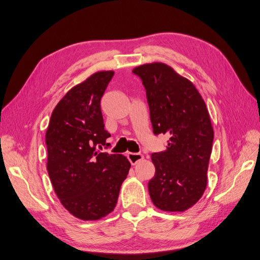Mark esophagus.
<instances>
[{
	"label": "esophagus",
	"instance_id": "1",
	"mask_svg": "<svg viewBox=\"0 0 260 260\" xmlns=\"http://www.w3.org/2000/svg\"><path fill=\"white\" fill-rule=\"evenodd\" d=\"M127 158H128V161L131 162V164L135 165L136 163H138L139 161L142 160V158H144V155L140 154V153H133V152H129V153H127Z\"/></svg>",
	"mask_w": 260,
	"mask_h": 260
}]
</instances>
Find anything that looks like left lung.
Returning a JSON list of instances; mask_svg holds the SVG:
<instances>
[{
	"mask_svg": "<svg viewBox=\"0 0 260 260\" xmlns=\"http://www.w3.org/2000/svg\"><path fill=\"white\" fill-rule=\"evenodd\" d=\"M147 94L153 134H166L165 151L154 152V177L149 181L153 204L165 212H183L203 196L214 131L196 86L161 62L137 67Z\"/></svg>",
	"mask_w": 260,
	"mask_h": 260,
	"instance_id": "1",
	"label": "left lung"
}]
</instances>
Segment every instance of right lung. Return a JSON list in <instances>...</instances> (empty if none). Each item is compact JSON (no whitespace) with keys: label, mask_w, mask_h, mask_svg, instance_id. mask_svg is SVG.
<instances>
[{"label":"right lung","mask_w":260,"mask_h":260,"mask_svg":"<svg viewBox=\"0 0 260 260\" xmlns=\"http://www.w3.org/2000/svg\"><path fill=\"white\" fill-rule=\"evenodd\" d=\"M113 74L96 72L72 87L55 107L45 135L53 188L67 211L82 220H97L113 211L131 169L124 155L96 149L110 137L100 100Z\"/></svg>","instance_id":"add662e5"}]
</instances>
